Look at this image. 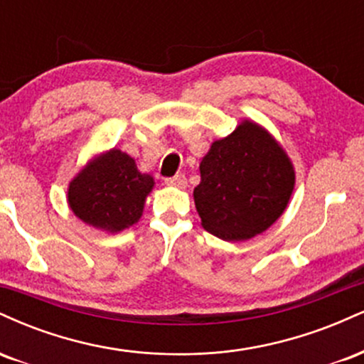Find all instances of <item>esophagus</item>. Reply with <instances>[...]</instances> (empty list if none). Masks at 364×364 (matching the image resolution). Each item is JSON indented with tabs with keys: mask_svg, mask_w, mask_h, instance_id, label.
Instances as JSON below:
<instances>
[{
	"mask_svg": "<svg viewBox=\"0 0 364 364\" xmlns=\"http://www.w3.org/2000/svg\"><path fill=\"white\" fill-rule=\"evenodd\" d=\"M164 181H166V185H169V186H176V188L186 186V178L183 176V174H176V176H173V178H166Z\"/></svg>",
	"mask_w": 364,
	"mask_h": 364,
	"instance_id": "1",
	"label": "esophagus"
}]
</instances>
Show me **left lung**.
<instances>
[{
  "mask_svg": "<svg viewBox=\"0 0 364 364\" xmlns=\"http://www.w3.org/2000/svg\"><path fill=\"white\" fill-rule=\"evenodd\" d=\"M193 190L205 231L225 241L260 235L281 217L294 188L289 157L265 129L243 121L212 144Z\"/></svg>",
  "mask_w": 364,
  "mask_h": 364,
  "instance_id": "8db88e82",
  "label": "left lung"
}]
</instances>
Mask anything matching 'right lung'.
Segmentation results:
<instances>
[{"label":"right lung","instance_id":"right-lung-1","mask_svg":"<svg viewBox=\"0 0 364 364\" xmlns=\"http://www.w3.org/2000/svg\"><path fill=\"white\" fill-rule=\"evenodd\" d=\"M154 178L136 169L128 154L112 149L70 183L68 203L83 223L118 232L141 217Z\"/></svg>","mask_w":364,"mask_h":364}]
</instances>
